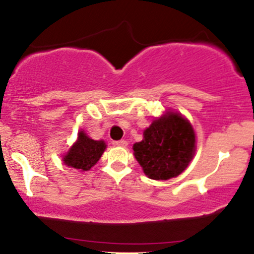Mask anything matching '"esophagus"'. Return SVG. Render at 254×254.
Instances as JSON below:
<instances>
[{"instance_id": "esophagus-1", "label": "esophagus", "mask_w": 254, "mask_h": 254, "mask_svg": "<svg viewBox=\"0 0 254 254\" xmlns=\"http://www.w3.org/2000/svg\"><path fill=\"white\" fill-rule=\"evenodd\" d=\"M113 144L117 145V147H127V142L124 141V139H121V141H116L113 142Z\"/></svg>"}]
</instances>
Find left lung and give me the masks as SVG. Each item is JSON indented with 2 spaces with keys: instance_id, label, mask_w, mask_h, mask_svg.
I'll return each mask as SVG.
<instances>
[{
  "instance_id": "1",
  "label": "left lung",
  "mask_w": 254,
  "mask_h": 254,
  "mask_svg": "<svg viewBox=\"0 0 254 254\" xmlns=\"http://www.w3.org/2000/svg\"><path fill=\"white\" fill-rule=\"evenodd\" d=\"M145 176L168 180L186 170L196 150V135L190 122L180 113L167 112L154 119L143 139L132 147Z\"/></svg>"
}]
</instances>
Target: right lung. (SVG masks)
I'll use <instances>...</instances> for the list:
<instances>
[{
	"instance_id": "add662e5",
	"label": "right lung",
	"mask_w": 254,
	"mask_h": 254,
	"mask_svg": "<svg viewBox=\"0 0 254 254\" xmlns=\"http://www.w3.org/2000/svg\"><path fill=\"white\" fill-rule=\"evenodd\" d=\"M105 149L106 144L104 141H94L89 138L84 131H80L77 135V141L64 155L63 161L69 167L82 172L89 171L99 161Z\"/></svg>"
}]
</instances>
